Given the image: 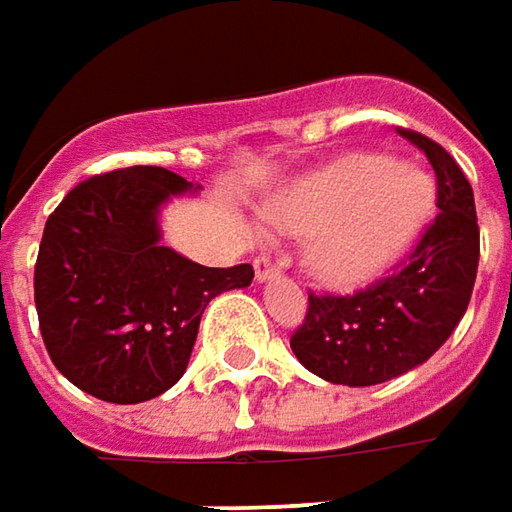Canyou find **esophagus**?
<instances>
[{"instance_id": "esophagus-1", "label": "esophagus", "mask_w": 512, "mask_h": 512, "mask_svg": "<svg viewBox=\"0 0 512 512\" xmlns=\"http://www.w3.org/2000/svg\"><path fill=\"white\" fill-rule=\"evenodd\" d=\"M253 270H256V281H259V284H264V281H270V279H273V276H276V273H279V267L270 262L267 256H259V259L253 262Z\"/></svg>"}]
</instances>
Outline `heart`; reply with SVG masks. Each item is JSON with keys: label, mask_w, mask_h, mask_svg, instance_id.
<instances>
[{"label": "heart", "mask_w": 512, "mask_h": 512, "mask_svg": "<svg viewBox=\"0 0 512 512\" xmlns=\"http://www.w3.org/2000/svg\"><path fill=\"white\" fill-rule=\"evenodd\" d=\"M434 208V180L380 152L346 154L276 191L270 228L307 239L304 262L327 287L349 290L380 276L411 245Z\"/></svg>", "instance_id": "heart-1"}]
</instances>
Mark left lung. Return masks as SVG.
I'll return each mask as SVG.
<instances>
[{
    "mask_svg": "<svg viewBox=\"0 0 512 512\" xmlns=\"http://www.w3.org/2000/svg\"><path fill=\"white\" fill-rule=\"evenodd\" d=\"M400 135L434 168L440 214L394 276L355 296L310 293L307 318L290 338L301 366L338 386H377L425 363L462 321L476 281L479 225L468 177L431 137Z\"/></svg>",
    "mask_w": 512,
    "mask_h": 512,
    "instance_id": "1",
    "label": "left lung"
}]
</instances>
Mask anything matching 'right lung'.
<instances>
[{
    "mask_svg": "<svg viewBox=\"0 0 512 512\" xmlns=\"http://www.w3.org/2000/svg\"><path fill=\"white\" fill-rule=\"evenodd\" d=\"M202 185L160 166L75 185L50 214L36 259V312L56 369L106 403L168 392L211 298L253 281L250 264L205 267L166 248L160 211Z\"/></svg>",
    "mask_w": 512,
    "mask_h": 512,
    "instance_id": "right-lung-1",
    "label": "right lung"
}]
</instances>
